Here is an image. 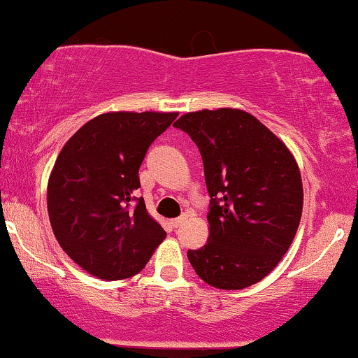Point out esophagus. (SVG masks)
Wrapping results in <instances>:
<instances>
[{"instance_id": "1", "label": "esophagus", "mask_w": 358, "mask_h": 358, "mask_svg": "<svg viewBox=\"0 0 358 358\" xmlns=\"http://www.w3.org/2000/svg\"><path fill=\"white\" fill-rule=\"evenodd\" d=\"M183 222H187V217H180V218H175V220H171V227L173 228H178L182 225Z\"/></svg>"}]
</instances>
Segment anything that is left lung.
Here are the masks:
<instances>
[{
    "instance_id": "obj_1",
    "label": "left lung",
    "mask_w": 358,
    "mask_h": 358,
    "mask_svg": "<svg viewBox=\"0 0 358 358\" xmlns=\"http://www.w3.org/2000/svg\"><path fill=\"white\" fill-rule=\"evenodd\" d=\"M173 127L192 136L208 188V242L188 250L198 277L242 290L265 278L290 248L303 208L299 165L287 145L236 108L192 111Z\"/></svg>"
}]
</instances>
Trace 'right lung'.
I'll list each match as a JSON object with an SVG mask.
<instances>
[{
  "label": "right lung",
  "mask_w": 358,
  "mask_h": 358,
  "mask_svg": "<svg viewBox=\"0 0 358 358\" xmlns=\"http://www.w3.org/2000/svg\"><path fill=\"white\" fill-rule=\"evenodd\" d=\"M176 116L175 111L98 115L56 158L46 195L51 228L66 255L94 277L123 280L140 273L165 240V230L135 190L150 145Z\"/></svg>",
  "instance_id": "obj_1"
}]
</instances>
